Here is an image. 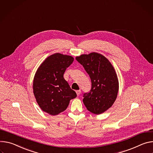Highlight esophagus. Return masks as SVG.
<instances>
[{"label":"esophagus","instance_id":"34e87169","mask_svg":"<svg viewBox=\"0 0 153 153\" xmlns=\"http://www.w3.org/2000/svg\"><path fill=\"white\" fill-rule=\"evenodd\" d=\"M76 94H77V95L79 96V95L81 94V91H80V90L76 91Z\"/></svg>","mask_w":153,"mask_h":153}]
</instances>
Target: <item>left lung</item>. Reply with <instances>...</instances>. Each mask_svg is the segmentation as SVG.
<instances>
[{"label":"left lung","mask_w":153,"mask_h":153,"mask_svg":"<svg viewBox=\"0 0 153 153\" xmlns=\"http://www.w3.org/2000/svg\"><path fill=\"white\" fill-rule=\"evenodd\" d=\"M92 82L90 92L83 94V103L87 109L95 114H100L114 104L118 91V81L112 65L102 55L91 53L76 58Z\"/></svg>","instance_id":"8db88e82"}]
</instances>
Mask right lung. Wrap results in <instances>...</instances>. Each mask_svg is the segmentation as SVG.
<instances>
[{
  "instance_id": "add662e5",
  "label": "right lung",
  "mask_w": 153,
  "mask_h": 153,
  "mask_svg": "<svg viewBox=\"0 0 153 153\" xmlns=\"http://www.w3.org/2000/svg\"><path fill=\"white\" fill-rule=\"evenodd\" d=\"M72 56L55 53L41 64L33 80V93L41 109L52 115L64 111L70 100L76 97L64 78V74L73 62Z\"/></svg>"
}]
</instances>
